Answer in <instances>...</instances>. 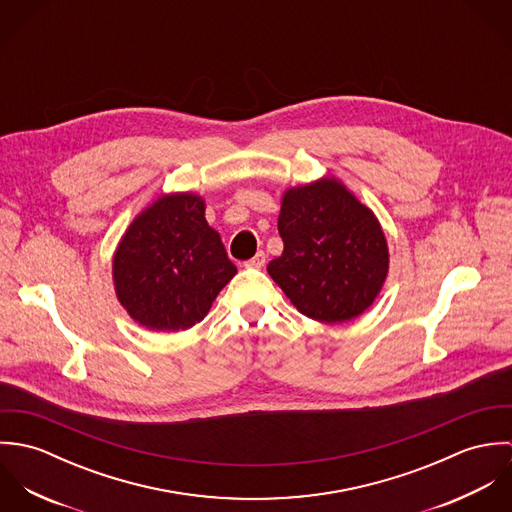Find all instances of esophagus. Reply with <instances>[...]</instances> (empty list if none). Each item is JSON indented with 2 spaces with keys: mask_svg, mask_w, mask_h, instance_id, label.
<instances>
[{
  "mask_svg": "<svg viewBox=\"0 0 512 512\" xmlns=\"http://www.w3.org/2000/svg\"><path fill=\"white\" fill-rule=\"evenodd\" d=\"M264 264H266V254L260 250L254 258H250V260H246L244 262V266L246 268H256V270H260V268H264Z\"/></svg>",
  "mask_w": 512,
  "mask_h": 512,
  "instance_id": "34e87169",
  "label": "esophagus"
}]
</instances>
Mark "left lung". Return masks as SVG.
Here are the masks:
<instances>
[{
  "label": "left lung",
  "mask_w": 512,
  "mask_h": 512,
  "mask_svg": "<svg viewBox=\"0 0 512 512\" xmlns=\"http://www.w3.org/2000/svg\"><path fill=\"white\" fill-rule=\"evenodd\" d=\"M278 230L284 252L268 274L303 315L343 323L374 301L388 272L384 232L341 183L321 179L290 189Z\"/></svg>",
  "instance_id": "1"
}]
</instances>
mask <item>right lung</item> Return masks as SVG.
<instances>
[{"mask_svg":"<svg viewBox=\"0 0 512 512\" xmlns=\"http://www.w3.org/2000/svg\"><path fill=\"white\" fill-rule=\"evenodd\" d=\"M236 266L205 203L191 193L161 197L124 234L114 256L120 303L147 329L183 331L199 323Z\"/></svg>","mask_w":512,"mask_h":512,"instance_id":"add662e5","label":"right lung"}]
</instances>
